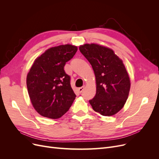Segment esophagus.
Masks as SVG:
<instances>
[{
  "label": "esophagus",
  "instance_id": "obj_1",
  "mask_svg": "<svg viewBox=\"0 0 159 159\" xmlns=\"http://www.w3.org/2000/svg\"><path fill=\"white\" fill-rule=\"evenodd\" d=\"M85 89V85H84V86H82V87H81V88H80L79 89H78V90H79V91H80V93H81L83 91V90Z\"/></svg>",
  "mask_w": 159,
  "mask_h": 159
}]
</instances>
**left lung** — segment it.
Listing matches in <instances>:
<instances>
[{
    "instance_id": "left-lung-1",
    "label": "left lung",
    "mask_w": 159,
    "mask_h": 159,
    "mask_svg": "<svg viewBox=\"0 0 159 159\" xmlns=\"http://www.w3.org/2000/svg\"><path fill=\"white\" fill-rule=\"evenodd\" d=\"M94 71L96 94L89 101L93 109L103 116L121 110L128 98L131 82L123 61L109 48L96 44L80 46Z\"/></svg>"
}]
</instances>
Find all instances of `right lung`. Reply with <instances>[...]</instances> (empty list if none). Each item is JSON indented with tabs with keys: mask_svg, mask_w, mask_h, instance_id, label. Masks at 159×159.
I'll return each mask as SVG.
<instances>
[{
	"mask_svg": "<svg viewBox=\"0 0 159 159\" xmlns=\"http://www.w3.org/2000/svg\"><path fill=\"white\" fill-rule=\"evenodd\" d=\"M77 50L71 44L50 48L31 67L26 78L28 92L34 108L42 116L58 119L73 103L76 95L64 66Z\"/></svg>",
	"mask_w": 159,
	"mask_h": 159,
	"instance_id": "1",
	"label": "right lung"
}]
</instances>
